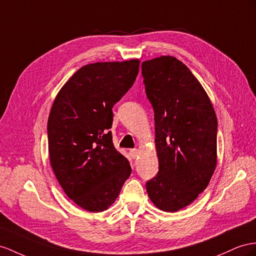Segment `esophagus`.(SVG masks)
<instances>
[{
	"label": "esophagus",
	"instance_id": "34e87169",
	"mask_svg": "<svg viewBox=\"0 0 256 256\" xmlns=\"http://www.w3.org/2000/svg\"><path fill=\"white\" fill-rule=\"evenodd\" d=\"M130 156H132L133 159H136L137 156H138V150H137V149H130Z\"/></svg>",
	"mask_w": 256,
	"mask_h": 256
}]
</instances>
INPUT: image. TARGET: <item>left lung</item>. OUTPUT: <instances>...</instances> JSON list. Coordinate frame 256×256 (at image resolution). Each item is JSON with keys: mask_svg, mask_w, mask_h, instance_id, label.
Returning a JSON list of instances; mask_svg holds the SVG:
<instances>
[{"mask_svg": "<svg viewBox=\"0 0 256 256\" xmlns=\"http://www.w3.org/2000/svg\"><path fill=\"white\" fill-rule=\"evenodd\" d=\"M154 111L159 172L146 182L154 204L176 212L198 198L216 166L218 119L211 100L187 66L172 56L142 64Z\"/></svg>", "mask_w": 256, "mask_h": 256, "instance_id": "obj_1", "label": "left lung"}]
</instances>
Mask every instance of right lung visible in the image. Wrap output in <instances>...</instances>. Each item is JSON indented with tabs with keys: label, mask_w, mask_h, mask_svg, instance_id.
<instances>
[{
	"label": "right lung",
	"mask_w": 256,
	"mask_h": 256,
	"mask_svg": "<svg viewBox=\"0 0 256 256\" xmlns=\"http://www.w3.org/2000/svg\"><path fill=\"white\" fill-rule=\"evenodd\" d=\"M140 60L95 62L78 69L57 94L48 122L50 161L64 192L88 212H102L130 175L114 148V104L132 88Z\"/></svg>",
	"instance_id": "1"
}]
</instances>
